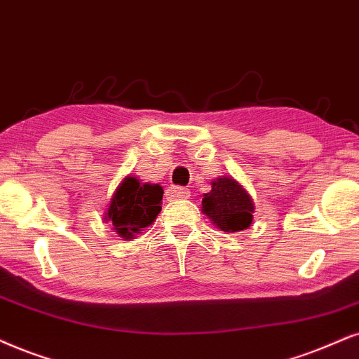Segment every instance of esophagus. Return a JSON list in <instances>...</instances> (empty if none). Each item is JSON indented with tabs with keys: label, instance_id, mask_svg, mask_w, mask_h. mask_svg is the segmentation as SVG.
Wrapping results in <instances>:
<instances>
[{
	"label": "esophagus",
	"instance_id": "34e87169",
	"mask_svg": "<svg viewBox=\"0 0 359 359\" xmlns=\"http://www.w3.org/2000/svg\"><path fill=\"white\" fill-rule=\"evenodd\" d=\"M189 197H190L189 189L170 187L167 190V198H169V201H182V198H189Z\"/></svg>",
	"mask_w": 359,
	"mask_h": 359
}]
</instances>
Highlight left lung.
<instances>
[{
	"mask_svg": "<svg viewBox=\"0 0 359 359\" xmlns=\"http://www.w3.org/2000/svg\"><path fill=\"white\" fill-rule=\"evenodd\" d=\"M201 208L217 229L233 233L252 225L255 203L238 180L232 175H220L212 180L210 192L203 194Z\"/></svg>",
	"mask_w": 359,
	"mask_h": 359,
	"instance_id": "left-lung-1",
	"label": "left lung"
}]
</instances>
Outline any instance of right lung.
Segmentation results:
<instances>
[{"label":"right lung","mask_w":359,"mask_h":359,"mask_svg":"<svg viewBox=\"0 0 359 359\" xmlns=\"http://www.w3.org/2000/svg\"><path fill=\"white\" fill-rule=\"evenodd\" d=\"M162 195L164 189L158 184H142L137 177L126 175L112 192L102 217L121 238L130 242L157 219Z\"/></svg>","instance_id":"1"}]
</instances>
